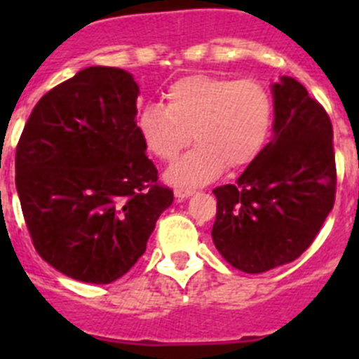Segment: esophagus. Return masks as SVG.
Segmentation results:
<instances>
[{
	"label": "esophagus",
	"mask_w": 359,
	"mask_h": 359,
	"mask_svg": "<svg viewBox=\"0 0 359 359\" xmlns=\"http://www.w3.org/2000/svg\"><path fill=\"white\" fill-rule=\"evenodd\" d=\"M192 194H194V190L192 189H176L174 190V196H176L177 201H183V199L190 198Z\"/></svg>",
	"instance_id": "1"
}]
</instances>
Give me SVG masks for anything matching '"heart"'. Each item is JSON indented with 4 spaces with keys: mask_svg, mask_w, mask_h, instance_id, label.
I'll list each match as a JSON object with an SVG mask.
<instances>
[{
    "mask_svg": "<svg viewBox=\"0 0 359 359\" xmlns=\"http://www.w3.org/2000/svg\"><path fill=\"white\" fill-rule=\"evenodd\" d=\"M273 106L268 91L253 81L194 73L177 79L165 91V107L149 104L138 113L136 128L147 151L161 161L182 160L167 170V182L198 187L214 182L228 169L252 163L268 140Z\"/></svg>",
    "mask_w": 359,
    "mask_h": 359,
    "instance_id": "b5f03b06",
    "label": "heart"
}]
</instances>
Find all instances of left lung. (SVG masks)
Masks as SVG:
<instances>
[{"instance_id":"obj_1","label":"left lung","mask_w":359,"mask_h":359,"mask_svg":"<svg viewBox=\"0 0 359 359\" xmlns=\"http://www.w3.org/2000/svg\"><path fill=\"white\" fill-rule=\"evenodd\" d=\"M273 136L233 185L214 189L212 241L244 273L302 255L332 210L336 165L327 113L293 77L271 84Z\"/></svg>"}]
</instances>
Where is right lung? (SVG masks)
I'll list each match as a JSON object with an SVG mask.
<instances>
[{"instance_id":"add662e5","label":"right lung","mask_w":359,"mask_h":359,"mask_svg":"<svg viewBox=\"0 0 359 359\" xmlns=\"http://www.w3.org/2000/svg\"><path fill=\"white\" fill-rule=\"evenodd\" d=\"M138 95L126 69L90 66L41 98L19 138L15 189L34 246L75 280L128 273L172 205L136 128Z\"/></svg>"}]
</instances>
